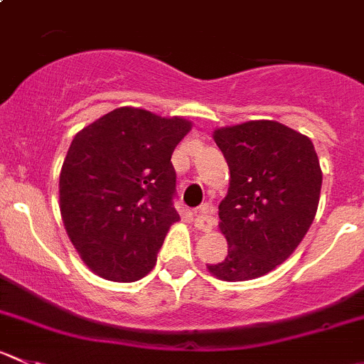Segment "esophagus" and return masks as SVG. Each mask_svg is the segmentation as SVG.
Instances as JSON below:
<instances>
[{
  "mask_svg": "<svg viewBox=\"0 0 364 364\" xmlns=\"http://www.w3.org/2000/svg\"><path fill=\"white\" fill-rule=\"evenodd\" d=\"M215 225V218L211 217V204L204 203L197 208L196 211V228H199L200 231H211Z\"/></svg>",
  "mask_w": 364,
  "mask_h": 364,
  "instance_id": "1",
  "label": "esophagus"
}]
</instances>
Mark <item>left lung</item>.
Wrapping results in <instances>:
<instances>
[{
    "label": "left lung",
    "mask_w": 364,
    "mask_h": 364,
    "mask_svg": "<svg viewBox=\"0 0 364 364\" xmlns=\"http://www.w3.org/2000/svg\"><path fill=\"white\" fill-rule=\"evenodd\" d=\"M231 183L218 206L228 256L208 264L215 277L249 281L283 263L316 215L322 171L308 136L276 121L215 129Z\"/></svg>",
    "instance_id": "left-lung-1"
}]
</instances>
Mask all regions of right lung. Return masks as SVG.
<instances>
[{"instance_id": "obj_1", "label": "right lung", "mask_w": 364, "mask_h": 364, "mask_svg": "<svg viewBox=\"0 0 364 364\" xmlns=\"http://www.w3.org/2000/svg\"><path fill=\"white\" fill-rule=\"evenodd\" d=\"M192 122L122 107L81 129L60 172L70 242L97 276L133 283L149 274L179 215L171 156Z\"/></svg>"}]
</instances>
